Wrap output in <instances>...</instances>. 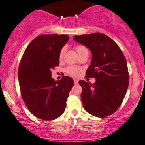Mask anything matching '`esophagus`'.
I'll return each instance as SVG.
<instances>
[{
	"label": "esophagus",
	"mask_w": 145,
	"mask_h": 145,
	"mask_svg": "<svg viewBox=\"0 0 145 145\" xmlns=\"http://www.w3.org/2000/svg\"><path fill=\"white\" fill-rule=\"evenodd\" d=\"M78 81H79V80L77 79H74V84H78Z\"/></svg>",
	"instance_id": "1"
}]
</instances>
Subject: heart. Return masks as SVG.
Wrapping results in <instances>:
<instances>
[{"label":"heart","instance_id":"heart-1","mask_svg":"<svg viewBox=\"0 0 145 145\" xmlns=\"http://www.w3.org/2000/svg\"><path fill=\"white\" fill-rule=\"evenodd\" d=\"M76 51H77L78 55H81V53H84V52H87L88 50L86 49V47L83 46H77L76 47ZM64 48H62V49L60 51L59 53V59H62L63 56H64ZM67 74H70L71 76H77L78 74H79V71H80V68H77V67H74V66H68L66 68L65 70Z\"/></svg>","mask_w":145,"mask_h":145}]
</instances>
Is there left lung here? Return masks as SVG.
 <instances>
[{
  "instance_id": "left-lung-1",
  "label": "left lung",
  "mask_w": 145,
  "mask_h": 145,
  "mask_svg": "<svg viewBox=\"0 0 145 145\" xmlns=\"http://www.w3.org/2000/svg\"><path fill=\"white\" fill-rule=\"evenodd\" d=\"M74 41L87 47L92 53L86 77L95 83L80 80L81 99L86 112L103 118L114 113L121 105L129 85L127 61L114 40L101 33L75 35Z\"/></svg>"
}]
</instances>
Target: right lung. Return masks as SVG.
Returning a JSON list of instances; mask_svg holds the SVG:
<instances>
[{
	"label": "right lung",
	"instance_id": "right-lung-1",
	"mask_svg": "<svg viewBox=\"0 0 145 145\" xmlns=\"http://www.w3.org/2000/svg\"><path fill=\"white\" fill-rule=\"evenodd\" d=\"M69 40L68 35L45 34L31 42L21 59L18 80L28 110L42 120H53L64 112L74 81L63 76L55 81L51 69L59 66V53Z\"/></svg>",
	"mask_w": 145,
	"mask_h": 145
}]
</instances>
